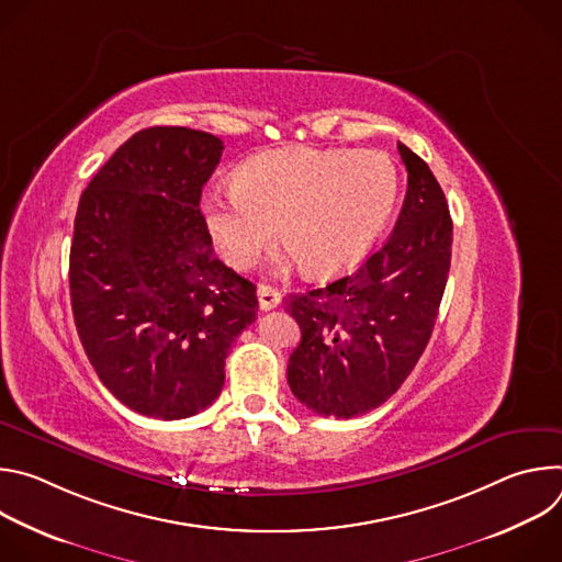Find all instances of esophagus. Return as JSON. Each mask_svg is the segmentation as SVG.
Listing matches in <instances>:
<instances>
[{
  "instance_id": "34e87169",
  "label": "esophagus",
  "mask_w": 562,
  "mask_h": 562,
  "mask_svg": "<svg viewBox=\"0 0 562 562\" xmlns=\"http://www.w3.org/2000/svg\"><path fill=\"white\" fill-rule=\"evenodd\" d=\"M258 302H260L262 311H269V308H276L282 302V295H280L278 289H273L269 284H260L258 286Z\"/></svg>"
}]
</instances>
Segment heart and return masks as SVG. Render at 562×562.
Returning a JSON list of instances; mask_svg holds the SVG:
<instances>
[{"label": "heart", "instance_id": "1", "mask_svg": "<svg viewBox=\"0 0 562 562\" xmlns=\"http://www.w3.org/2000/svg\"><path fill=\"white\" fill-rule=\"evenodd\" d=\"M397 171L380 150L284 148L249 157L235 187L202 193L200 213L235 269L258 262L278 233L286 258L315 278L353 267L389 222Z\"/></svg>", "mask_w": 562, "mask_h": 562}]
</instances>
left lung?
I'll return each instance as SVG.
<instances>
[{
  "label": "left lung",
  "instance_id": "1",
  "mask_svg": "<svg viewBox=\"0 0 562 562\" xmlns=\"http://www.w3.org/2000/svg\"><path fill=\"white\" fill-rule=\"evenodd\" d=\"M407 195L386 243L327 286L284 297L302 340L286 380L300 403L334 418L362 416L400 389L420 360L445 293L453 224L425 159L397 144Z\"/></svg>",
  "mask_w": 562,
  "mask_h": 562
}]
</instances>
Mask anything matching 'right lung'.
Listing matches in <instances>:
<instances>
[{
	"label": "right lung",
	"mask_w": 562,
	"mask_h": 562,
	"mask_svg": "<svg viewBox=\"0 0 562 562\" xmlns=\"http://www.w3.org/2000/svg\"><path fill=\"white\" fill-rule=\"evenodd\" d=\"M222 150L204 131L144 128L77 204L68 267L77 336L102 384L148 418L206 409L233 340L256 323V284L215 258L200 213Z\"/></svg>",
	"instance_id": "1"
}]
</instances>
